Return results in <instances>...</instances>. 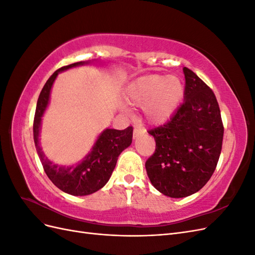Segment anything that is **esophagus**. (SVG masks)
I'll return each instance as SVG.
<instances>
[{
  "label": "esophagus",
  "mask_w": 255,
  "mask_h": 255,
  "mask_svg": "<svg viewBox=\"0 0 255 255\" xmlns=\"http://www.w3.org/2000/svg\"><path fill=\"white\" fill-rule=\"evenodd\" d=\"M144 133H145V129L140 128H135L134 130H133V137H134V138H137L138 136L143 135Z\"/></svg>",
  "instance_id": "esophagus-1"
}]
</instances>
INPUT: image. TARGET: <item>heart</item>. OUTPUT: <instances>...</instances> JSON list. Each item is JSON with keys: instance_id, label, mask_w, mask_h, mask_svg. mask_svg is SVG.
Returning <instances> with one entry per match:
<instances>
[{"instance_id": "heart-1", "label": "heart", "mask_w": 255, "mask_h": 255, "mask_svg": "<svg viewBox=\"0 0 255 255\" xmlns=\"http://www.w3.org/2000/svg\"><path fill=\"white\" fill-rule=\"evenodd\" d=\"M125 96L128 103L143 106V115L150 123L160 125L170 119L179 109L184 85L174 75H144L128 85Z\"/></svg>"}]
</instances>
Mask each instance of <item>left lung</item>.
<instances>
[{
	"label": "left lung",
	"mask_w": 255,
	"mask_h": 255,
	"mask_svg": "<svg viewBox=\"0 0 255 255\" xmlns=\"http://www.w3.org/2000/svg\"><path fill=\"white\" fill-rule=\"evenodd\" d=\"M184 102L164 126L149 130L156 146L145 161L152 185L170 198L188 197L211 179L222 148L223 125L213 90L183 68Z\"/></svg>",
	"instance_id": "left-lung-1"
}]
</instances>
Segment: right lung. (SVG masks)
Listing matches in <instances>:
<instances>
[{"label": "right lung", "mask_w": 255, "mask_h": 255, "mask_svg": "<svg viewBox=\"0 0 255 255\" xmlns=\"http://www.w3.org/2000/svg\"><path fill=\"white\" fill-rule=\"evenodd\" d=\"M85 64H89V61H79L61 67L50 76L38 98L33 126L35 146L44 172L56 187L72 196H87L101 189L109 182L120 153L130 145L133 138L132 127L122 130L106 128L100 134L91 151L82 161L73 166L57 165L45 156L40 146L39 136L41 118L49 104L53 83L59 72Z\"/></svg>", "instance_id": "1"}]
</instances>
